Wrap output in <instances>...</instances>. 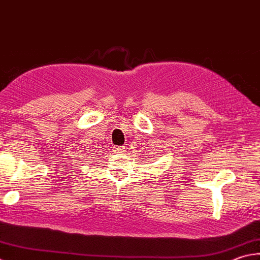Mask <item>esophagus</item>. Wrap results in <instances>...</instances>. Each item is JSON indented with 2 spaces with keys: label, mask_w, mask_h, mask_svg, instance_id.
I'll list each match as a JSON object with an SVG mask.
<instances>
[{
  "label": "esophagus",
  "mask_w": 260,
  "mask_h": 260,
  "mask_svg": "<svg viewBox=\"0 0 260 260\" xmlns=\"http://www.w3.org/2000/svg\"><path fill=\"white\" fill-rule=\"evenodd\" d=\"M125 148H115V151H117V153H121V151H124Z\"/></svg>",
  "instance_id": "1"
}]
</instances>
